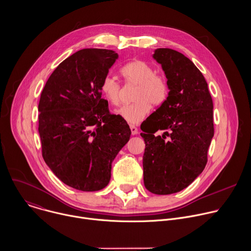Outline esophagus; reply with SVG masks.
Returning a JSON list of instances; mask_svg holds the SVG:
<instances>
[{
    "mask_svg": "<svg viewBox=\"0 0 251 251\" xmlns=\"http://www.w3.org/2000/svg\"><path fill=\"white\" fill-rule=\"evenodd\" d=\"M130 129H131V132H132L133 135H137L138 132H139L138 128L135 125H130Z\"/></svg>",
    "mask_w": 251,
    "mask_h": 251,
    "instance_id": "1",
    "label": "esophagus"
}]
</instances>
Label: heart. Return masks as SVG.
<instances>
[{
  "label": "heart",
  "instance_id": "1",
  "mask_svg": "<svg viewBox=\"0 0 251 251\" xmlns=\"http://www.w3.org/2000/svg\"><path fill=\"white\" fill-rule=\"evenodd\" d=\"M126 85L137 86L133 100L135 102L119 108L116 113L130 124L143 121L151 111V103L158 106L164 102L169 94L168 82L163 76L156 75L154 68L142 60H134L120 70ZM100 90L106 100L114 106L122 100L121 83L112 75L103 77Z\"/></svg>",
  "mask_w": 251,
  "mask_h": 251
}]
</instances>
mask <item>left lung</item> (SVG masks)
Listing matches in <instances>:
<instances>
[{"label":"left lung","instance_id":"8db88e82","mask_svg":"<svg viewBox=\"0 0 251 251\" xmlns=\"http://www.w3.org/2000/svg\"><path fill=\"white\" fill-rule=\"evenodd\" d=\"M152 57L164 71L170 92L141 125L144 184L153 194L168 195L186 188L205 169L214 136L213 100L190 59L170 48L156 49Z\"/></svg>","mask_w":251,"mask_h":251}]
</instances>
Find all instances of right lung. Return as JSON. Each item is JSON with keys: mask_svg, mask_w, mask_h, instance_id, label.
<instances>
[{"mask_svg": "<svg viewBox=\"0 0 251 251\" xmlns=\"http://www.w3.org/2000/svg\"><path fill=\"white\" fill-rule=\"evenodd\" d=\"M118 54L89 48L65 59L49 76L38 104L42 156L66 185L80 191L104 188L111 163L131 130L109 112L100 85Z\"/></svg>", "mask_w": 251, "mask_h": 251, "instance_id": "right-lung-1", "label": "right lung"}]
</instances>
